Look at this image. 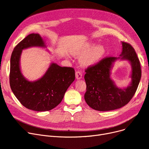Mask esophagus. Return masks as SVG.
Here are the masks:
<instances>
[{"instance_id":"34e87169","label":"esophagus","mask_w":149,"mask_h":149,"mask_svg":"<svg viewBox=\"0 0 149 149\" xmlns=\"http://www.w3.org/2000/svg\"><path fill=\"white\" fill-rule=\"evenodd\" d=\"M76 78L77 79H80L82 78V73L80 71H76Z\"/></svg>"}]
</instances>
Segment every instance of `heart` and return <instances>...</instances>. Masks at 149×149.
<instances>
[{
    "mask_svg": "<svg viewBox=\"0 0 149 149\" xmlns=\"http://www.w3.org/2000/svg\"><path fill=\"white\" fill-rule=\"evenodd\" d=\"M91 47V44H86L79 51L77 54H81ZM105 54V49L103 45H97L92 47L84 53L81 57L82 63L84 65H91L96 63L100 60Z\"/></svg>",
    "mask_w": 149,
    "mask_h": 149,
    "instance_id": "b5f03b06",
    "label": "heart"
}]
</instances>
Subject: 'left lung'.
Listing matches in <instances>:
<instances>
[{"mask_svg": "<svg viewBox=\"0 0 149 149\" xmlns=\"http://www.w3.org/2000/svg\"><path fill=\"white\" fill-rule=\"evenodd\" d=\"M122 46L121 57H107L85 70L84 99L87 104L95 110H113L126 105L134 95L139 86L141 78L139 58L131 44L122 42ZM118 58L130 61L132 66V83L126 89L117 88L109 78L112 65Z\"/></svg>", "mask_w": 149, "mask_h": 149, "instance_id": "8db88e82", "label": "left lung"}]
</instances>
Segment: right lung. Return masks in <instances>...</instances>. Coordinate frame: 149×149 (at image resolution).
<instances>
[{"label":"right lung","mask_w":149,"mask_h":149,"mask_svg":"<svg viewBox=\"0 0 149 149\" xmlns=\"http://www.w3.org/2000/svg\"><path fill=\"white\" fill-rule=\"evenodd\" d=\"M45 47L38 34H30L14 48L10 58V85L14 95L28 109L44 111L57 107L75 79L73 68L52 63L41 78L34 82L26 79L19 69L22 50L30 47Z\"/></svg>","instance_id":"1"}]
</instances>
